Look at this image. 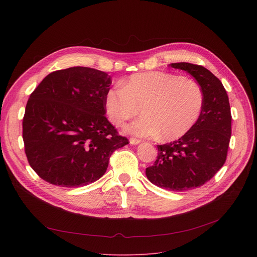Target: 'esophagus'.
<instances>
[{
	"label": "esophagus",
	"mask_w": 257,
	"mask_h": 257,
	"mask_svg": "<svg viewBox=\"0 0 257 257\" xmlns=\"http://www.w3.org/2000/svg\"><path fill=\"white\" fill-rule=\"evenodd\" d=\"M142 143V141L141 140H138V139H130V144L131 145H134V146H136V145H139V144H141Z\"/></svg>",
	"instance_id": "obj_1"
}]
</instances>
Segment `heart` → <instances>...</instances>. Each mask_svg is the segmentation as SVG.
Wrapping results in <instances>:
<instances>
[{"mask_svg": "<svg viewBox=\"0 0 257 257\" xmlns=\"http://www.w3.org/2000/svg\"><path fill=\"white\" fill-rule=\"evenodd\" d=\"M204 104L201 86L190 79L164 72L132 75L105 96V109L111 123L123 125L143 107L145 116L125 127L127 133L142 138L175 141L198 121Z\"/></svg>", "mask_w": 257, "mask_h": 257, "instance_id": "obj_1", "label": "heart"}]
</instances>
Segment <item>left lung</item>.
Masks as SVG:
<instances>
[{"instance_id":"8db88e82","label":"left lung","mask_w":257,"mask_h":257,"mask_svg":"<svg viewBox=\"0 0 257 257\" xmlns=\"http://www.w3.org/2000/svg\"><path fill=\"white\" fill-rule=\"evenodd\" d=\"M170 66L196 79L204 93L203 109L185 136L157 146V159L146 169V175L158 187L182 192L203 185L225 164L231 137V112L222 82L204 66L187 62Z\"/></svg>"}]
</instances>
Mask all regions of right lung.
Returning <instances> with one entry per match:
<instances>
[{"label":"right lung","mask_w":257,"mask_h":257,"mask_svg":"<svg viewBox=\"0 0 257 257\" xmlns=\"http://www.w3.org/2000/svg\"><path fill=\"white\" fill-rule=\"evenodd\" d=\"M111 77L74 66L49 74L34 89L23 119L25 152L47 182L90 184L105 174L109 157L129 144L105 116Z\"/></svg>","instance_id":"right-lung-1"}]
</instances>
